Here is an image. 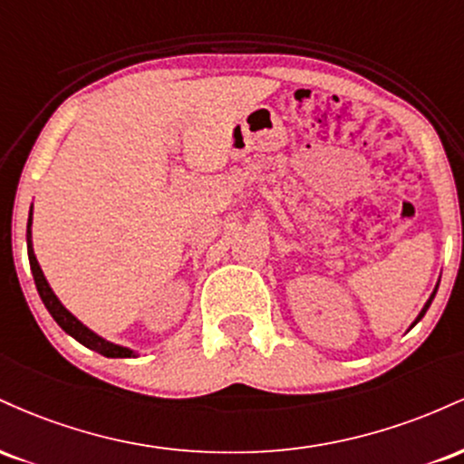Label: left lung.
Returning <instances> with one entry per match:
<instances>
[{
	"label": "left lung",
	"mask_w": 464,
	"mask_h": 464,
	"mask_svg": "<svg viewBox=\"0 0 464 464\" xmlns=\"http://www.w3.org/2000/svg\"><path fill=\"white\" fill-rule=\"evenodd\" d=\"M434 295H436V290H434ZM434 295H432V296H430V301H428V303H425V307H423V310H420V314H419V318H417V321H414V323H419V321H420V318H423V316H425V312H428V307H430V303H432V299H434Z\"/></svg>",
	"instance_id": "left-lung-1"
}]
</instances>
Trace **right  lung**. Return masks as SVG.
Wrapping results in <instances>:
<instances>
[{"mask_svg": "<svg viewBox=\"0 0 464 464\" xmlns=\"http://www.w3.org/2000/svg\"><path fill=\"white\" fill-rule=\"evenodd\" d=\"M30 225H32V209H30V220H28V257H30V268H32V276H34V284H36V290H39V296L41 301L45 303L47 312L52 314V318L61 324L65 332L72 335V338H76L80 344H84V347L98 351V353L106 355V358H132V351L126 349V347H117V344L109 343V340L100 338V335H95L92 329L84 327L82 323L78 321L76 316H72L65 307H63V303L56 299V295L52 292L50 284L45 281L44 276V270H41L39 262H36L34 257V250H32V242H30Z\"/></svg>", "mask_w": 464, "mask_h": 464, "instance_id": "right-lung-1", "label": "right lung"}]
</instances>
